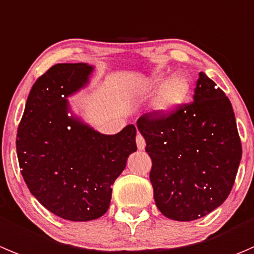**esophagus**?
<instances>
[{"label":"esophagus","instance_id":"1","mask_svg":"<svg viewBox=\"0 0 254 254\" xmlns=\"http://www.w3.org/2000/svg\"><path fill=\"white\" fill-rule=\"evenodd\" d=\"M136 145H137V149L139 150H144L145 145H146L145 144V139L142 137L141 134L136 135Z\"/></svg>","mask_w":254,"mask_h":254}]
</instances>
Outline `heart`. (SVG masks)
Masks as SVG:
<instances>
[{"instance_id":"b5f03b06","label":"heart","mask_w":254,"mask_h":254,"mask_svg":"<svg viewBox=\"0 0 254 254\" xmlns=\"http://www.w3.org/2000/svg\"><path fill=\"white\" fill-rule=\"evenodd\" d=\"M164 82V78H156L152 82L151 88H157ZM190 94V80L185 75L177 74L170 78L161 87L154 107L160 113H170L176 109L187 99Z\"/></svg>"}]
</instances>
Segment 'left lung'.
Here are the masks:
<instances>
[{
	"instance_id": "8db88e82",
	"label": "left lung",
	"mask_w": 254,
	"mask_h": 254,
	"mask_svg": "<svg viewBox=\"0 0 254 254\" xmlns=\"http://www.w3.org/2000/svg\"><path fill=\"white\" fill-rule=\"evenodd\" d=\"M216 86L201 72L193 102L137 119L152 161L155 203L171 220L208 215L222 205L235 184L242 145L232 104Z\"/></svg>"
}]
</instances>
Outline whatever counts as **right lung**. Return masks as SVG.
<instances>
[{"label":"right lung","instance_id":"add662e5","mask_svg":"<svg viewBox=\"0 0 254 254\" xmlns=\"http://www.w3.org/2000/svg\"><path fill=\"white\" fill-rule=\"evenodd\" d=\"M93 67L62 63L32 87L17 130L19 169L32 195L54 215L90 221L108 211L112 186L136 151V127L115 135L68 117L65 98L84 87Z\"/></svg>","mask_w":254,"mask_h":254}]
</instances>
